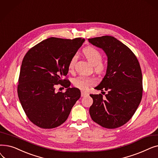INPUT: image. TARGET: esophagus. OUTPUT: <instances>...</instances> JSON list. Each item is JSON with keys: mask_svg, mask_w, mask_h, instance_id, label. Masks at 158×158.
<instances>
[{"mask_svg": "<svg viewBox=\"0 0 158 158\" xmlns=\"http://www.w3.org/2000/svg\"><path fill=\"white\" fill-rule=\"evenodd\" d=\"M88 94L86 92H81V97H85L86 95H87Z\"/></svg>", "mask_w": 158, "mask_h": 158, "instance_id": "34e87169", "label": "esophagus"}]
</instances>
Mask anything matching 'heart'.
Segmentation results:
<instances>
[{"label":"heart","instance_id":"b5f03b06","mask_svg":"<svg viewBox=\"0 0 158 158\" xmlns=\"http://www.w3.org/2000/svg\"><path fill=\"white\" fill-rule=\"evenodd\" d=\"M83 53L88 61L94 66H95V69L97 71H101L104 69V64L101 63L102 56L100 51L92 47H88L84 49ZM76 60V56L72 57L69 64L70 71L73 70ZM95 82V81L94 79L84 76H80L73 80V85L81 89H86L90 85H94Z\"/></svg>","mask_w":158,"mask_h":158}]
</instances>
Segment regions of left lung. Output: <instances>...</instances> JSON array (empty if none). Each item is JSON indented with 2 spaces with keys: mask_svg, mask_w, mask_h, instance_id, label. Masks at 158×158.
Listing matches in <instances>:
<instances>
[{
  "mask_svg": "<svg viewBox=\"0 0 158 158\" xmlns=\"http://www.w3.org/2000/svg\"><path fill=\"white\" fill-rule=\"evenodd\" d=\"M102 49L107 57L105 76L95 89L107 91L102 95H89L93 104L91 118L103 127L114 129L126 123L133 116L142 97V73L131 50L111 36L88 39Z\"/></svg>",
  "mask_w": 158,
  "mask_h": 158,
  "instance_id": "obj_1",
  "label": "left lung"
}]
</instances>
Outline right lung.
Listing matches in <instances>:
<instances>
[{"mask_svg": "<svg viewBox=\"0 0 158 158\" xmlns=\"http://www.w3.org/2000/svg\"><path fill=\"white\" fill-rule=\"evenodd\" d=\"M85 41L81 38H49L25 55L18 95L28 118L39 127L52 129L61 125L80 98L79 89L70 88V82L62 77L67 75L70 60ZM57 84L67 88L65 93L56 92Z\"/></svg>", "mask_w": 158, "mask_h": 158, "instance_id": "obj_1", "label": "right lung"}]
</instances>
